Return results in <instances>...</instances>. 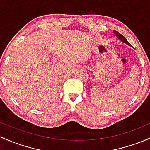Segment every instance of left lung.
<instances>
[{
  "label": "left lung",
  "mask_w": 150,
  "mask_h": 150,
  "mask_svg": "<svg viewBox=\"0 0 150 150\" xmlns=\"http://www.w3.org/2000/svg\"><path fill=\"white\" fill-rule=\"evenodd\" d=\"M113 32H114L115 35L117 36V38L118 39H120V40L122 41V42H125V43L127 44V45H131L130 43H129V42H128L127 40V39L125 38L124 36H123L122 35H121V34L119 32H117V31H115V30L113 31Z\"/></svg>",
  "instance_id": "8db88e82"
}]
</instances>
